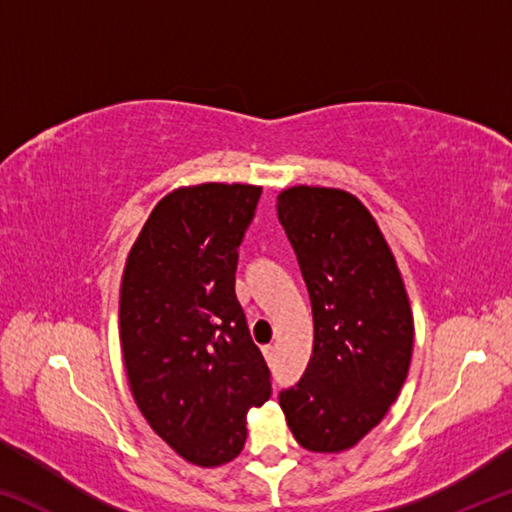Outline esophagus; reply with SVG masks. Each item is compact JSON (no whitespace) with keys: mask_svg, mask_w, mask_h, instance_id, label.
Masks as SVG:
<instances>
[{"mask_svg":"<svg viewBox=\"0 0 512 512\" xmlns=\"http://www.w3.org/2000/svg\"><path fill=\"white\" fill-rule=\"evenodd\" d=\"M262 352H264V357H266V361L271 363L273 361V357H275V345H264L262 348Z\"/></svg>","mask_w":512,"mask_h":512,"instance_id":"1","label":"esophagus"}]
</instances>
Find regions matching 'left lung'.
I'll return each mask as SVG.
<instances>
[{
	"instance_id": "8db88e82",
	"label": "left lung",
	"mask_w": 512,
	"mask_h": 512,
	"mask_svg": "<svg viewBox=\"0 0 512 512\" xmlns=\"http://www.w3.org/2000/svg\"><path fill=\"white\" fill-rule=\"evenodd\" d=\"M277 216L296 250L314 314V352L280 406L300 447L350 449L391 409L409 375L413 314L375 216L334 187H289Z\"/></svg>"
}]
</instances>
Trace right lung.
Here are the masks:
<instances>
[{
    "label": "right lung",
    "mask_w": 512,
    "mask_h": 512,
    "mask_svg": "<svg viewBox=\"0 0 512 512\" xmlns=\"http://www.w3.org/2000/svg\"><path fill=\"white\" fill-rule=\"evenodd\" d=\"M257 185L173 189L128 253L119 289L121 357L151 429L187 463H230L246 415L271 397V372L235 293L237 248Z\"/></svg>",
    "instance_id": "add662e5"
}]
</instances>
